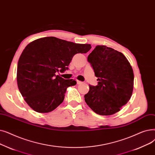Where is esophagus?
Returning a JSON list of instances; mask_svg holds the SVG:
<instances>
[{
  "instance_id": "34e87169",
  "label": "esophagus",
  "mask_w": 155,
  "mask_h": 155,
  "mask_svg": "<svg viewBox=\"0 0 155 155\" xmlns=\"http://www.w3.org/2000/svg\"><path fill=\"white\" fill-rule=\"evenodd\" d=\"M77 83H78V84H82V83H83V82H82V81H81L78 80V81H77Z\"/></svg>"
}]
</instances>
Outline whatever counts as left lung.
I'll return each instance as SVG.
<instances>
[{
  "mask_svg": "<svg viewBox=\"0 0 155 155\" xmlns=\"http://www.w3.org/2000/svg\"><path fill=\"white\" fill-rule=\"evenodd\" d=\"M87 61L97 77V86L89 85L84 100L91 109L100 115H111L120 110L131 98L134 72L124 55L105 45H97Z\"/></svg>",
  "mask_w": 155,
  "mask_h": 155,
  "instance_id": "1",
  "label": "left lung"
}]
</instances>
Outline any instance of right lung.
Returning <instances> with one entry per match:
<instances>
[{"instance_id":"add662e5","label":"right lung","mask_w":155,"mask_h":155,"mask_svg":"<svg viewBox=\"0 0 155 155\" xmlns=\"http://www.w3.org/2000/svg\"><path fill=\"white\" fill-rule=\"evenodd\" d=\"M90 44H79L50 36L35 40L25 47L18 61L17 83L27 104L35 112L48 113L64 101L75 79H64L55 72L68 69L73 56L86 54Z\"/></svg>"}]
</instances>
